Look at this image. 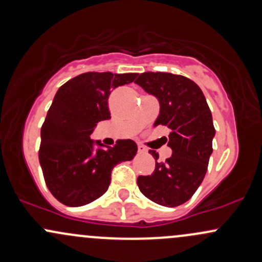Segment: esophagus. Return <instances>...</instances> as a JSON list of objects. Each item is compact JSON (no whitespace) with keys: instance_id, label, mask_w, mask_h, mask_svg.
I'll list each match as a JSON object with an SVG mask.
<instances>
[{"instance_id":"34e87169","label":"esophagus","mask_w":262,"mask_h":262,"mask_svg":"<svg viewBox=\"0 0 262 262\" xmlns=\"http://www.w3.org/2000/svg\"><path fill=\"white\" fill-rule=\"evenodd\" d=\"M138 152L139 153H145V152H147V149H145L143 145H138Z\"/></svg>"}]
</instances>
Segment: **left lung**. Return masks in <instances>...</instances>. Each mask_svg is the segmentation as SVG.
Returning <instances> with one entry per match:
<instances>
[{"label":"left lung","instance_id":"8db88e82","mask_svg":"<svg viewBox=\"0 0 262 262\" xmlns=\"http://www.w3.org/2000/svg\"><path fill=\"white\" fill-rule=\"evenodd\" d=\"M136 84L158 99L161 110L154 126L170 129L168 147L172 156L158 163V153L149 150L156 168L149 176H139L143 194L166 207L187 202L207 172L212 154L214 126L202 90L194 81L170 73H143Z\"/></svg>","mask_w":262,"mask_h":262}]
</instances>
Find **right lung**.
<instances>
[{
	"label": "right lung",
	"instance_id": "right-lung-1",
	"mask_svg": "<svg viewBox=\"0 0 262 262\" xmlns=\"http://www.w3.org/2000/svg\"><path fill=\"white\" fill-rule=\"evenodd\" d=\"M137 75L92 71L57 90L41 126L38 161L46 186L59 202L79 207L98 200L108 189L113 168L134 158L138 147L132 139L101 148L90 134L99 122L110 119L112 90L133 82ZM94 144L101 148L95 150Z\"/></svg>",
	"mask_w": 262,
	"mask_h": 262
}]
</instances>
